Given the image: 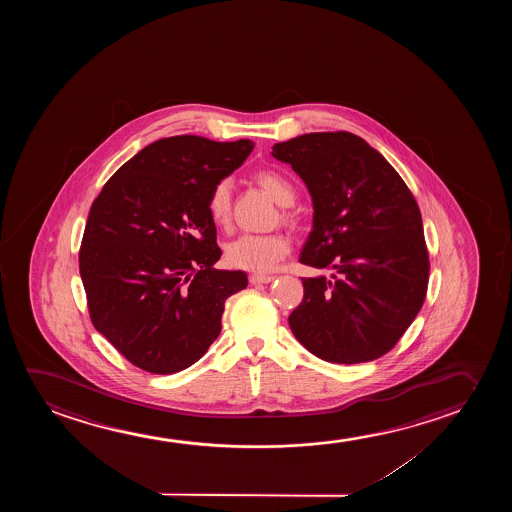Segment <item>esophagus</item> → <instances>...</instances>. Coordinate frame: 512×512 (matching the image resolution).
Segmentation results:
<instances>
[{"instance_id":"obj_1","label":"esophagus","mask_w":512,"mask_h":512,"mask_svg":"<svg viewBox=\"0 0 512 512\" xmlns=\"http://www.w3.org/2000/svg\"><path fill=\"white\" fill-rule=\"evenodd\" d=\"M274 280V276L271 274H252L250 276V283L252 285H260V283H271Z\"/></svg>"}]
</instances>
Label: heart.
Segmentation results:
<instances>
[{"label": "heart", "mask_w": 512, "mask_h": 512, "mask_svg": "<svg viewBox=\"0 0 512 512\" xmlns=\"http://www.w3.org/2000/svg\"><path fill=\"white\" fill-rule=\"evenodd\" d=\"M257 182L273 197L274 203L290 206L295 201V190L285 176L276 171H260ZM232 183L220 180L211 189L208 197V213L211 222L218 227H227L231 222ZM290 252V241L283 234H243L225 248V259L229 266L252 273H269Z\"/></svg>", "instance_id": "1"}]
</instances>
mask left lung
<instances>
[{"instance_id": "8db88e82", "label": "left lung", "mask_w": 512, "mask_h": 512, "mask_svg": "<svg viewBox=\"0 0 512 512\" xmlns=\"http://www.w3.org/2000/svg\"><path fill=\"white\" fill-rule=\"evenodd\" d=\"M308 187L313 227L301 260L330 276L302 278L288 316L295 339L332 364L385 355L418 315L428 253L418 204L399 173L355 134L309 133L276 143Z\"/></svg>"}]
</instances>
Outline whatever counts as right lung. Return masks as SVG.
I'll use <instances>...</instances> for the list:
<instances>
[{
  "label": "right lung",
  "mask_w": 512,
  "mask_h": 512,
  "mask_svg": "<svg viewBox=\"0 0 512 512\" xmlns=\"http://www.w3.org/2000/svg\"><path fill=\"white\" fill-rule=\"evenodd\" d=\"M252 150L194 134L154 141L92 203L78 255L91 320L143 371L196 364L222 330L225 301L248 285L243 271L213 267L222 250L208 197Z\"/></svg>",
  "instance_id": "right-lung-1"
}]
</instances>
